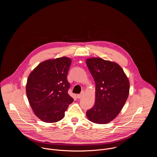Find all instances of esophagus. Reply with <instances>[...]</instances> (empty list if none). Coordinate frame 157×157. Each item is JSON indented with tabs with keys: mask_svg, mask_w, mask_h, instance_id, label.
<instances>
[{
	"mask_svg": "<svg viewBox=\"0 0 157 157\" xmlns=\"http://www.w3.org/2000/svg\"><path fill=\"white\" fill-rule=\"evenodd\" d=\"M84 93L83 91H82V92H81V94H78V95H77V98L80 99V98H82V97H83V96H84Z\"/></svg>",
	"mask_w": 157,
	"mask_h": 157,
	"instance_id": "esophagus-1",
	"label": "esophagus"
}]
</instances>
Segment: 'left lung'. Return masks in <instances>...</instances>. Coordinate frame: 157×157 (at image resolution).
<instances>
[{
	"label": "left lung",
	"instance_id": "left-lung-1",
	"mask_svg": "<svg viewBox=\"0 0 157 157\" xmlns=\"http://www.w3.org/2000/svg\"><path fill=\"white\" fill-rule=\"evenodd\" d=\"M86 64L96 84L95 104L86 116L96 124L109 123L119 114L127 99L128 79L116 63L94 58L87 59Z\"/></svg>",
	"mask_w": 157,
	"mask_h": 157
}]
</instances>
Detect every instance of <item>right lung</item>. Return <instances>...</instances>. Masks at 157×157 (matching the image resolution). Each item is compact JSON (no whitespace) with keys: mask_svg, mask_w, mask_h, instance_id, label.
<instances>
[{"mask_svg":"<svg viewBox=\"0 0 157 157\" xmlns=\"http://www.w3.org/2000/svg\"><path fill=\"white\" fill-rule=\"evenodd\" d=\"M71 59L61 57L44 61L30 74L26 86L29 103L42 121L53 123L61 120L73 99L68 94L67 79Z\"/></svg>","mask_w":157,"mask_h":157,"instance_id":"1","label":"right lung"}]
</instances>
